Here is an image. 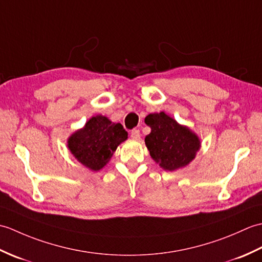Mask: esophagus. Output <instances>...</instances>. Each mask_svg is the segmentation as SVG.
<instances>
[{
	"instance_id": "esophagus-1",
	"label": "esophagus",
	"mask_w": 262,
	"mask_h": 262,
	"mask_svg": "<svg viewBox=\"0 0 262 262\" xmlns=\"http://www.w3.org/2000/svg\"><path fill=\"white\" fill-rule=\"evenodd\" d=\"M130 137L133 138V140H135V141L141 140V133H140V130H138V129H133L130 132Z\"/></svg>"
}]
</instances>
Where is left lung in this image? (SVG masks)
<instances>
[{
	"instance_id": "obj_1",
	"label": "left lung",
	"mask_w": 262,
	"mask_h": 262,
	"mask_svg": "<svg viewBox=\"0 0 262 262\" xmlns=\"http://www.w3.org/2000/svg\"><path fill=\"white\" fill-rule=\"evenodd\" d=\"M145 124L151 133L145 137L149 155L165 171L186 168L196 158L202 142L196 133L181 125L164 111L149 114Z\"/></svg>"
}]
</instances>
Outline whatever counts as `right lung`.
<instances>
[{
    "label": "right lung",
    "instance_id": "right-lung-1",
    "mask_svg": "<svg viewBox=\"0 0 262 262\" xmlns=\"http://www.w3.org/2000/svg\"><path fill=\"white\" fill-rule=\"evenodd\" d=\"M128 138L121 124L113 122L108 117H91L85 125L68 138L71 154L91 171H99L107 164L122 142Z\"/></svg>",
    "mask_w": 262,
    "mask_h": 262
}]
</instances>
